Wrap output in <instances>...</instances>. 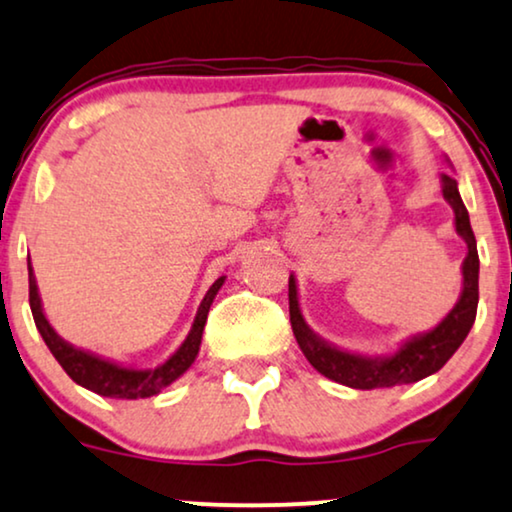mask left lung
<instances>
[{
  "label": "left lung",
  "instance_id": "1",
  "mask_svg": "<svg viewBox=\"0 0 512 512\" xmlns=\"http://www.w3.org/2000/svg\"><path fill=\"white\" fill-rule=\"evenodd\" d=\"M446 163H449V158H446ZM442 196L454 210L456 234L468 245V252H465V260L461 264V295H458L454 309L435 328L411 335L394 352L368 357V354L333 345V342L321 338L319 333H314L302 316L300 297H297V278L295 274H290V326H293L295 340L302 354L321 375L340 385L354 387V390H383V387L411 385L437 373L446 361L454 357L463 340L468 338L472 323H475L477 300H480V257H477V241L475 234H472L468 210H465L461 193H458L456 179L449 177V174H442Z\"/></svg>",
  "mask_w": 512,
  "mask_h": 512
}]
</instances>
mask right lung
<instances>
[{
  "mask_svg": "<svg viewBox=\"0 0 512 512\" xmlns=\"http://www.w3.org/2000/svg\"><path fill=\"white\" fill-rule=\"evenodd\" d=\"M28 281H30L32 319H35L37 331H40L42 340L47 342V347L51 349V354H54L58 364L63 366V371H66L77 385H82L84 390L101 394V397L146 399L163 392L167 385H172L174 380L181 378V375L189 371L193 361H196L200 340H203L205 321H208L210 304L217 297L219 288L224 286L226 276H219L210 286L208 293H205L203 302H200L196 312V319H193L191 331L186 335V340L177 347V352L170 354L163 364L153 368L125 366L113 359L99 357V354L89 352V349L70 345L68 340H63L61 335L54 331V326H51L47 316H44L40 288H37V278H35V271H32L30 260H28Z\"/></svg>",
  "mask_w": 512,
  "mask_h": 512,
  "instance_id": "add662e5",
  "label": "right lung"
}]
</instances>
